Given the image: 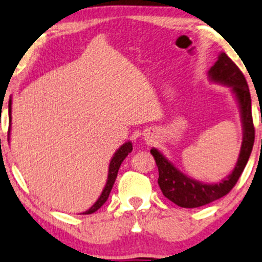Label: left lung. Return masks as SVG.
I'll list each match as a JSON object with an SVG mask.
<instances>
[{
  "label": "left lung",
  "instance_id": "obj_1",
  "mask_svg": "<svg viewBox=\"0 0 262 262\" xmlns=\"http://www.w3.org/2000/svg\"><path fill=\"white\" fill-rule=\"evenodd\" d=\"M208 77L211 82L231 87L241 112L243 141L238 160L232 172L219 183H206L194 180L177 169L157 148H151L150 153L156 160L159 171V185L163 194L181 208H199L222 198L233 188L243 172L250 153L253 150L255 130L251 116V98L247 80L235 64L225 52L219 54L217 60L210 68Z\"/></svg>",
  "mask_w": 262,
  "mask_h": 262
}]
</instances>
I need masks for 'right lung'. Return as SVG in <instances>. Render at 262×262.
I'll list each match as a JSON object with an SVG mask.
<instances>
[{
	"mask_svg": "<svg viewBox=\"0 0 262 262\" xmlns=\"http://www.w3.org/2000/svg\"><path fill=\"white\" fill-rule=\"evenodd\" d=\"M8 113H9V130H11V124H12V98H9V102H8ZM8 140H9V137H8ZM131 151H132V143H131V141L125 142V143L122 144V146L119 148L118 150L115 151L114 156H113V158H112L111 163H109L108 179H106L104 188H103L101 195H99V198L97 199V202L95 203V204H93L89 210H86L85 212H82L83 215L93 214V212L97 211V210L101 208V206L106 202V199H108L109 194H111V190L113 188V185H114V182H115L116 176H118L119 167H120L122 161H124L125 158L127 157L128 153H131Z\"/></svg>",
	"mask_w": 262,
	"mask_h": 262,
	"instance_id": "obj_1",
	"label": "right lung"
}]
</instances>
